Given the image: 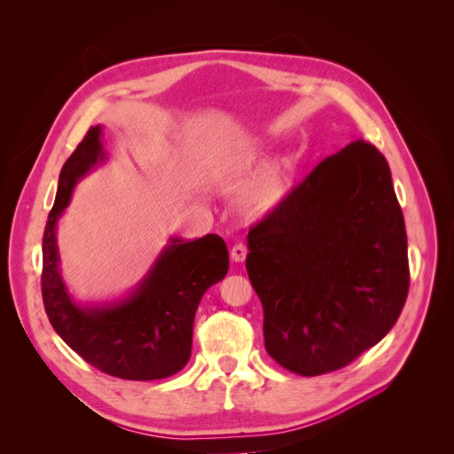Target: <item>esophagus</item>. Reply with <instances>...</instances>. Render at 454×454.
<instances>
[{"mask_svg": "<svg viewBox=\"0 0 454 454\" xmlns=\"http://www.w3.org/2000/svg\"><path fill=\"white\" fill-rule=\"evenodd\" d=\"M246 255H248V248H246L244 242H239L231 248V257H232V261H237V263H242Z\"/></svg>", "mask_w": 454, "mask_h": 454, "instance_id": "esophagus-1", "label": "esophagus"}]
</instances>
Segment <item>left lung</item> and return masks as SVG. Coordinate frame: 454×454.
<instances>
[{
  "instance_id": "1",
  "label": "left lung",
  "mask_w": 454,
  "mask_h": 454,
  "mask_svg": "<svg viewBox=\"0 0 454 454\" xmlns=\"http://www.w3.org/2000/svg\"><path fill=\"white\" fill-rule=\"evenodd\" d=\"M248 250L265 348L297 375L348 365L405 305L403 214L387 159L364 140L324 159L254 225Z\"/></svg>"
}]
</instances>
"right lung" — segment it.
<instances>
[{
  "label": "right lung",
  "mask_w": 454,
  "mask_h": 454,
  "mask_svg": "<svg viewBox=\"0 0 454 454\" xmlns=\"http://www.w3.org/2000/svg\"><path fill=\"white\" fill-rule=\"evenodd\" d=\"M106 159L102 127L96 125L60 170L43 232V305L54 332L102 373L127 380L167 379L191 358L195 312L204 292L225 278L229 252L217 235L172 237L127 297L96 305L74 301L60 274L57 225L79 180Z\"/></svg>",
  "instance_id": "right-lung-1"
}]
</instances>
